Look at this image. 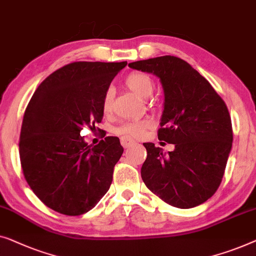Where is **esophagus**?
<instances>
[{
    "label": "esophagus",
    "instance_id": "esophagus-1",
    "mask_svg": "<svg viewBox=\"0 0 256 256\" xmlns=\"http://www.w3.org/2000/svg\"><path fill=\"white\" fill-rule=\"evenodd\" d=\"M120 142H122V145H123L124 148H128V147H131L132 145H134L136 144L134 140L128 138V136H122Z\"/></svg>",
    "mask_w": 256,
    "mask_h": 256
}]
</instances>
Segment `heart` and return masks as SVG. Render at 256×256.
I'll list each match as a JSON object with an SVG mask.
<instances>
[{"mask_svg":"<svg viewBox=\"0 0 256 256\" xmlns=\"http://www.w3.org/2000/svg\"><path fill=\"white\" fill-rule=\"evenodd\" d=\"M125 84L133 92L142 98H147L152 95L154 90V84L148 75L145 73H131L125 80ZM112 100H114V89L109 88L104 92L102 98V110L104 114H110L112 110ZM150 126V120H136L125 122L117 128L116 132L123 136L128 138H139L144 134L146 128Z\"/></svg>","mask_w":256,"mask_h":256,"instance_id":"heart-1","label":"heart"}]
</instances>
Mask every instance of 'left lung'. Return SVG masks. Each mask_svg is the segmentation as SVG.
Wrapping results in <instances>:
<instances>
[{
    "label": "left lung",
    "instance_id": "1",
    "mask_svg": "<svg viewBox=\"0 0 256 256\" xmlns=\"http://www.w3.org/2000/svg\"><path fill=\"white\" fill-rule=\"evenodd\" d=\"M156 75L164 102L158 138L175 148L167 154L145 142L142 178L166 203L190 208L217 192L232 150L228 106L206 78L178 56H164L128 64Z\"/></svg>",
    "mask_w": 256,
    "mask_h": 256
}]
</instances>
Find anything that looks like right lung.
Listing matches in <instances>:
<instances>
[{
  "mask_svg": "<svg viewBox=\"0 0 256 256\" xmlns=\"http://www.w3.org/2000/svg\"><path fill=\"white\" fill-rule=\"evenodd\" d=\"M126 64H66L39 84L28 104L20 136L22 169L36 196L59 214H84L110 188L124 150L120 139L106 136L92 146L80 131L102 122L104 92Z\"/></svg>",
  "mask_w": 256,
  "mask_h": 256,
  "instance_id": "obj_1",
  "label": "right lung"
}]
</instances>
